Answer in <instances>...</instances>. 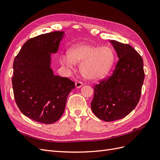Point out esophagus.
Segmentation results:
<instances>
[{"label":"esophagus","instance_id":"1","mask_svg":"<svg viewBox=\"0 0 160 160\" xmlns=\"http://www.w3.org/2000/svg\"><path fill=\"white\" fill-rule=\"evenodd\" d=\"M83 85V83L81 81H77L75 83V87L77 88H79Z\"/></svg>","mask_w":160,"mask_h":160}]
</instances>
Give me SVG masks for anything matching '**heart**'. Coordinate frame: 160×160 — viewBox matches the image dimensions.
Returning <instances> with one entry per match:
<instances>
[{"label":"heart","mask_w":160,"mask_h":160,"mask_svg":"<svg viewBox=\"0 0 160 160\" xmlns=\"http://www.w3.org/2000/svg\"><path fill=\"white\" fill-rule=\"evenodd\" d=\"M115 53L109 47L81 44L72 47L62 57L64 64L80 63L81 75L88 80L99 79L107 75L115 61Z\"/></svg>","instance_id":"1"}]
</instances>
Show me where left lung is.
<instances>
[{"instance_id": "8db88e82", "label": "left lung", "mask_w": 160, "mask_h": 160, "mask_svg": "<svg viewBox=\"0 0 160 160\" xmlns=\"http://www.w3.org/2000/svg\"><path fill=\"white\" fill-rule=\"evenodd\" d=\"M119 58L113 73L94 88L91 109L99 119L112 122L125 118L141 97L145 73L142 57L128 44L110 41Z\"/></svg>"}]
</instances>
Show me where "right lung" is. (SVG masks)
Masks as SVG:
<instances>
[{"label":"right lung","instance_id":"add662e5","mask_svg":"<svg viewBox=\"0 0 160 160\" xmlns=\"http://www.w3.org/2000/svg\"><path fill=\"white\" fill-rule=\"evenodd\" d=\"M64 32L42 34L23 45L13 62L12 84L18 108L35 122L50 124L63 114L67 97L75 86L53 74L51 53H55Z\"/></svg>","mask_w":160,"mask_h":160}]
</instances>
